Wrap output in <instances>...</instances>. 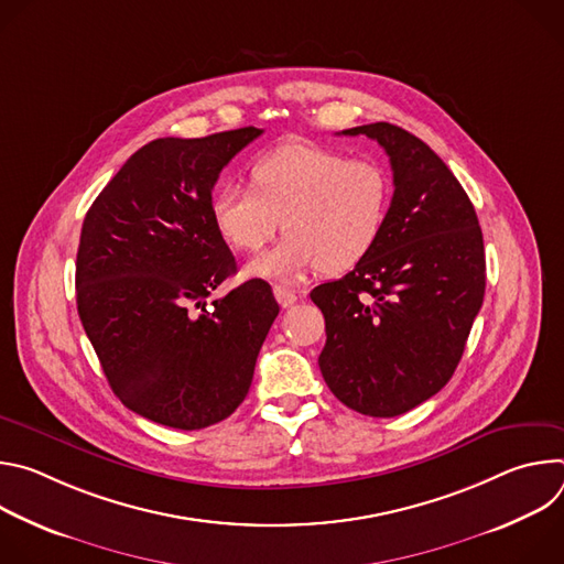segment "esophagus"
Here are the masks:
<instances>
[{"label":"esophagus","instance_id":"34e87169","mask_svg":"<svg viewBox=\"0 0 564 564\" xmlns=\"http://www.w3.org/2000/svg\"><path fill=\"white\" fill-rule=\"evenodd\" d=\"M274 296H276V301H279V305L281 307H292L294 303H296V292H292V290H288V288H281V285H276L274 288Z\"/></svg>","mask_w":564,"mask_h":564}]
</instances>
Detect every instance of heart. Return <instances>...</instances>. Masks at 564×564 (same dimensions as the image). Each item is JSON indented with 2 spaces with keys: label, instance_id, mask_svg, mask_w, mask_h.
Here are the masks:
<instances>
[{
  "label": "heart",
  "instance_id": "obj_1",
  "mask_svg": "<svg viewBox=\"0 0 564 564\" xmlns=\"http://www.w3.org/2000/svg\"><path fill=\"white\" fill-rule=\"evenodd\" d=\"M250 185L216 187L209 216L225 243L248 254L261 252L283 220L281 243L250 265V274L276 283L359 265L379 243L392 203L390 174L377 160L310 142L259 155Z\"/></svg>",
  "mask_w": 564,
  "mask_h": 564
}]
</instances>
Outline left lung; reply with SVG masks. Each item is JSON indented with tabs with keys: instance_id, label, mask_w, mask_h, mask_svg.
Wrapping results in <instances>:
<instances>
[{
	"instance_id": "obj_1",
	"label": "left lung",
	"mask_w": 564,
	"mask_h": 564,
	"mask_svg": "<svg viewBox=\"0 0 564 564\" xmlns=\"http://www.w3.org/2000/svg\"><path fill=\"white\" fill-rule=\"evenodd\" d=\"M390 158L392 203L375 250L310 299L326 316L318 368L348 409L406 413L453 377L485 301L487 261L477 214L444 160L390 122L346 129Z\"/></svg>"
}]
</instances>
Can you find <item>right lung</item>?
I'll use <instances>...</instances> for the list:
<instances>
[{
    "mask_svg": "<svg viewBox=\"0 0 564 564\" xmlns=\"http://www.w3.org/2000/svg\"><path fill=\"white\" fill-rule=\"evenodd\" d=\"M261 133L243 127L151 140L85 216L75 261L79 321L116 397L155 424L198 431L229 417L279 314L261 279L205 307L236 272L209 216L212 189Z\"/></svg>",
    "mask_w": 564,
    "mask_h": 564,
    "instance_id": "obj_1",
    "label": "right lung"
}]
</instances>
